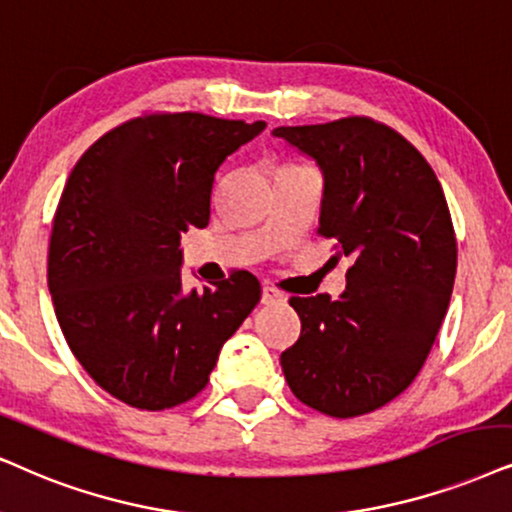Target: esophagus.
Segmentation results:
<instances>
[{"instance_id": "obj_1", "label": "esophagus", "mask_w": 512, "mask_h": 512, "mask_svg": "<svg viewBox=\"0 0 512 512\" xmlns=\"http://www.w3.org/2000/svg\"><path fill=\"white\" fill-rule=\"evenodd\" d=\"M281 300H283V295L278 293L276 288H271V286L262 288V304H274V302H281Z\"/></svg>"}]
</instances>
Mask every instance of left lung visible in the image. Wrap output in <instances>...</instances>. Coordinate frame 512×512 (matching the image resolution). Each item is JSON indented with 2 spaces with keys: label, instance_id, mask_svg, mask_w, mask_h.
I'll use <instances>...</instances> for the list:
<instances>
[{
  "label": "left lung",
  "instance_id": "1",
  "mask_svg": "<svg viewBox=\"0 0 512 512\" xmlns=\"http://www.w3.org/2000/svg\"><path fill=\"white\" fill-rule=\"evenodd\" d=\"M323 177L319 234L347 257V288L290 297L300 340L281 354L302 404L335 418L371 413L413 383L449 309L456 238L442 186L394 129L368 118L276 127Z\"/></svg>",
  "mask_w": 512,
  "mask_h": 512
}]
</instances>
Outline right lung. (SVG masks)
I'll return each instance as SVG.
<instances>
[{"label":"right lung","instance_id":"obj_1","mask_svg":"<svg viewBox=\"0 0 512 512\" xmlns=\"http://www.w3.org/2000/svg\"><path fill=\"white\" fill-rule=\"evenodd\" d=\"M264 127L144 115L103 134L70 172L49 243L56 319L84 371L134 409L196 397L260 302L248 271L184 290L179 241L208 226L215 172Z\"/></svg>","mask_w":512,"mask_h":512}]
</instances>
